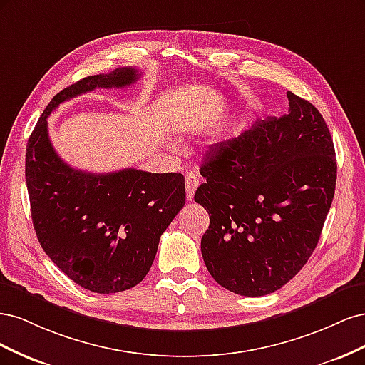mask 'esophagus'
Segmentation results:
<instances>
[{
	"label": "esophagus",
	"mask_w": 365,
	"mask_h": 365,
	"mask_svg": "<svg viewBox=\"0 0 365 365\" xmlns=\"http://www.w3.org/2000/svg\"><path fill=\"white\" fill-rule=\"evenodd\" d=\"M197 185H200V178H197L195 173H187L185 175V193H187V200L189 201L193 200Z\"/></svg>",
	"instance_id": "1"
}]
</instances>
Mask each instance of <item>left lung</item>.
I'll list each match as a JSON object with an SVG mask.
<instances>
[{"label": "left lung", "mask_w": 365, "mask_h": 365, "mask_svg": "<svg viewBox=\"0 0 365 365\" xmlns=\"http://www.w3.org/2000/svg\"><path fill=\"white\" fill-rule=\"evenodd\" d=\"M289 114L257 120L212 148L195 201L210 215L201 252L222 288L280 289L314 252L336 185L334 140L318 109L288 91Z\"/></svg>", "instance_id": "8db88e82"}]
</instances>
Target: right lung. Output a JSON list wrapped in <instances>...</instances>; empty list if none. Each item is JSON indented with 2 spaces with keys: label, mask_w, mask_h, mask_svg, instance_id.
<instances>
[{
  "label": "right lung",
  "mask_w": 365,
  "mask_h": 365,
  "mask_svg": "<svg viewBox=\"0 0 365 365\" xmlns=\"http://www.w3.org/2000/svg\"><path fill=\"white\" fill-rule=\"evenodd\" d=\"M140 76L125 67L67 86L43 109L27 143L26 182L39 244L65 275L97 294L126 291L146 277L161 235L185 204L184 176L73 169L51 146L47 117L76 96L125 88Z\"/></svg>",
  "instance_id": "right-lung-1"
}]
</instances>
